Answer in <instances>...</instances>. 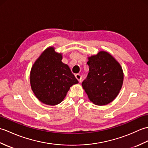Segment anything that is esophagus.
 <instances>
[{
    "label": "esophagus",
    "mask_w": 148,
    "mask_h": 148,
    "mask_svg": "<svg viewBox=\"0 0 148 148\" xmlns=\"http://www.w3.org/2000/svg\"><path fill=\"white\" fill-rule=\"evenodd\" d=\"M75 77H76V78L78 80V81H79V82H81V79H82V77H81V76L79 74H75Z\"/></svg>",
    "instance_id": "esophagus-1"
}]
</instances>
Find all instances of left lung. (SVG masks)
<instances>
[{
  "label": "left lung",
  "mask_w": 148,
  "mask_h": 148,
  "mask_svg": "<svg viewBox=\"0 0 148 148\" xmlns=\"http://www.w3.org/2000/svg\"><path fill=\"white\" fill-rule=\"evenodd\" d=\"M87 64L89 72L82 83L83 89L94 104H108L118 96L122 87V67L111 55L104 51L88 57Z\"/></svg>",
  "instance_id": "1"
}]
</instances>
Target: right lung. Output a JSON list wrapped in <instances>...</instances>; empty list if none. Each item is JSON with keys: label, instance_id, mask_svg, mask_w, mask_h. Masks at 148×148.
<instances>
[{"label": "right lung", "instance_id": "right-lung-1", "mask_svg": "<svg viewBox=\"0 0 148 148\" xmlns=\"http://www.w3.org/2000/svg\"><path fill=\"white\" fill-rule=\"evenodd\" d=\"M62 60V53L49 47L31 69V88L39 100L46 105L55 106L62 102L70 87L78 83L70 68Z\"/></svg>", "mask_w": 148, "mask_h": 148}]
</instances>
